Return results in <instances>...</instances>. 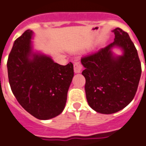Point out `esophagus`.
I'll list each match as a JSON object with an SVG mask.
<instances>
[{
	"label": "esophagus",
	"mask_w": 146,
	"mask_h": 146,
	"mask_svg": "<svg viewBox=\"0 0 146 146\" xmlns=\"http://www.w3.org/2000/svg\"><path fill=\"white\" fill-rule=\"evenodd\" d=\"M73 67H74V72H75L76 73H81L83 68L82 64L79 62H76L75 63H74V64H73Z\"/></svg>",
	"instance_id": "esophagus-1"
}]
</instances>
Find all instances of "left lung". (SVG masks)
<instances>
[{
    "label": "left lung",
    "instance_id": "8db88e82",
    "mask_svg": "<svg viewBox=\"0 0 146 146\" xmlns=\"http://www.w3.org/2000/svg\"><path fill=\"white\" fill-rule=\"evenodd\" d=\"M113 32V42L81 58L88 105L104 114L120 111L133 100L142 73L137 50L128 34L120 28ZM115 46L123 49L122 56H112Z\"/></svg>",
    "mask_w": 146,
    "mask_h": 146
}]
</instances>
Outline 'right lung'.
<instances>
[{"instance_id": "add662e5", "label": "right lung", "mask_w": 146, "mask_h": 146, "mask_svg": "<svg viewBox=\"0 0 146 146\" xmlns=\"http://www.w3.org/2000/svg\"><path fill=\"white\" fill-rule=\"evenodd\" d=\"M32 35L28 29L15 41L7 61L9 82L24 109L45 120L59 115L65 107L73 65H60L48 56L33 54Z\"/></svg>"}]
</instances>
